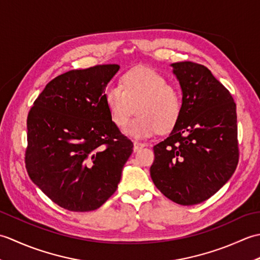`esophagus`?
<instances>
[{"label": "esophagus", "mask_w": 260, "mask_h": 260, "mask_svg": "<svg viewBox=\"0 0 260 260\" xmlns=\"http://www.w3.org/2000/svg\"><path fill=\"white\" fill-rule=\"evenodd\" d=\"M134 151H137L140 150L141 147H144L145 146V143H141V142H137V141H134Z\"/></svg>", "instance_id": "obj_1"}]
</instances>
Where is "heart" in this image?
<instances>
[{
  "mask_svg": "<svg viewBox=\"0 0 260 260\" xmlns=\"http://www.w3.org/2000/svg\"><path fill=\"white\" fill-rule=\"evenodd\" d=\"M104 101L113 123L124 127L136 107L137 116L127 125L125 133L145 139L168 132L178 123L182 114V96L165 77L150 68H136L121 78V86L109 85Z\"/></svg>",
  "mask_w": 260,
  "mask_h": 260,
  "instance_id": "b5f03b06",
  "label": "heart"
}]
</instances>
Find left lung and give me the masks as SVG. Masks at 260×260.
Returning a JSON list of instances; mask_svg holds the SVG:
<instances>
[{
    "label": "left lung",
    "mask_w": 260,
    "mask_h": 260,
    "mask_svg": "<svg viewBox=\"0 0 260 260\" xmlns=\"http://www.w3.org/2000/svg\"><path fill=\"white\" fill-rule=\"evenodd\" d=\"M182 88V114L171 134L154 145V184L182 206L206 201L220 190L239 161L236 103L207 67L172 63Z\"/></svg>",
    "instance_id": "left-lung-1"
}]
</instances>
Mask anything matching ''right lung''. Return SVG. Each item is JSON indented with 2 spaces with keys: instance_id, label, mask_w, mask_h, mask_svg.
<instances>
[{
  "instance_id": "1",
  "label": "right lung",
  "mask_w": 260,
  "mask_h": 260,
  "mask_svg": "<svg viewBox=\"0 0 260 260\" xmlns=\"http://www.w3.org/2000/svg\"><path fill=\"white\" fill-rule=\"evenodd\" d=\"M118 64L70 70L48 82L27 114L25 168L45 194L69 211H92L112 197L133 143L104 101Z\"/></svg>"
}]
</instances>
